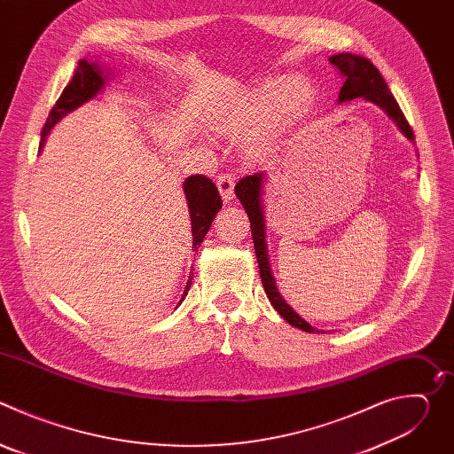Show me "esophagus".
<instances>
[{
	"label": "esophagus",
	"instance_id": "esophagus-1",
	"mask_svg": "<svg viewBox=\"0 0 454 454\" xmlns=\"http://www.w3.org/2000/svg\"><path fill=\"white\" fill-rule=\"evenodd\" d=\"M215 183H217V188L221 192V196L226 203H230L233 200V186H235V179L233 176L230 174H221L215 177Z\"/></svg>",
	"mask_w": 454,
	"mask_h": 454
}]
</instances>
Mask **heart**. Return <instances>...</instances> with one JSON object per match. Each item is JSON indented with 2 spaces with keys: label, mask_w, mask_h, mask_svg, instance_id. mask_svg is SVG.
<instances>
[{
  "label": "heart",
  "mask_w": 454,
  "mask_h": 454,
  "mask_svg": "<svg viewBox=\"0 0 454 454\" xmlns=\"http://www.w3.org/2000/svg\"><path fill=\"white\" fill-rule=\"evenodd\" d=\"M314 93V86L305 75H291L282 81L268 79L215 109L210 116V127L221 137L240 140L261 126L247 138L249 153H261L273 129L303 111L312 102Z\"/></svg>",
  "instance_id": "heart-1"
}]
</instances>
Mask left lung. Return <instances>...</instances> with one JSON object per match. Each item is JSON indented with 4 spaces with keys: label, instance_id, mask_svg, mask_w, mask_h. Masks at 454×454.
<instances>
[{
    "label": "left lung",
    "instance_id": "obj_1",
    "mask_svg": "<svg viewBox=\"0 0 454 454\" xmlns=\"http://www.w3.org/2000/svg\"><path fill=\"white\" fill-rule=\"evenodd\" d=\"M331 64L338 68V72L345 77V82L340 90L338 104L350 102L354 98H364L366 102L375 104L380 107L387 118H392L394 123L397 125L399 131L411 142L415 144V137L410 123L406 121L397 100L394 95L387 90L386 81L379 74V70L373 67V64L356 53H338L329 57ZM264 186H266V172H256L251 176L242 177L235 184V196L242 203L249 223H251V237L254 244V253H256V262L258 270H261V278L264 291L275 307V310L289 323V325L303 331V333H317V334H325V331L314 329L310 323H307L294 309L282 298L277 280L271 271L270 264V254H268V235H266V214H264Z\"/></svg>",
    "mask_w": 454,
    "mask_h": 454
}]
</instances>
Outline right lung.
<instances>
[{"mask_svg": "<svg viewBox=\"0 0 454 454\" xmlns=\"http://www.w3.org/2000/svg\"><path fill=\"white\" fill-rule=\"evenodd\" d=\"M111 82V74L104 67V64L97 57H84L79 60V67L75 70L74 79L70 84L64 88L62 95L59 97L57 104L48 114V120L44 123V129L41 133V144H39V153L43 151L46 144V137L50 135L51 129L55 127L57 121H60L64 116L74 113L86 102L97 98L106 86ZM183 192H184V200L190 214V228H192V251L200 249L201 242L205 240V235L208 233L214 217L217 212L223 208V200L219 196L217 186L208 179L207 176L196 174V176H188L183 181ZM192 278L188 277L186 287L183 291L181 300L188 294V289L192 286Z\"/></svg>", "mask_w": 454, "mask_h": 454, "instance_id": "right-lung-1", "label": "right lung"}]
</instances>
